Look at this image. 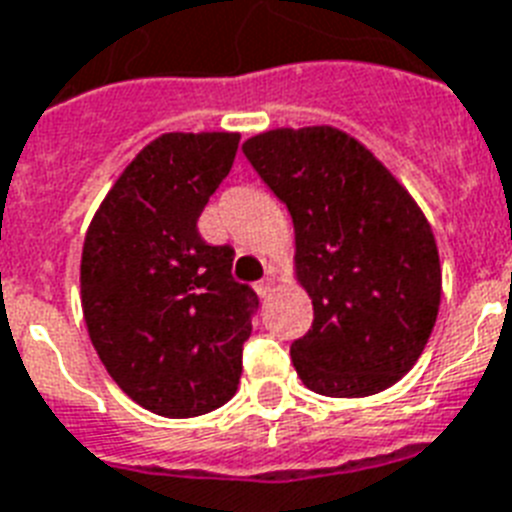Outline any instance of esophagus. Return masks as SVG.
I'll list each match as a JSON object with an SVG mask.
<instances>
[{"mask_svg":"<svg viewBox=\"0 0 512 512\" xmlns=\"http://www.w3.org/2000/svg\"><path fill=\"white\" fill-rule=\"evenodd\" d=\"M255 289H257V294H260V297H268V294L273 292V289H276V281H273V278H270V276H265L263 281H260V284L255 286Z\"/></svg>","mask_w":512,"mask_h":512,"instance_id":"34e87169","label":"esophagus"}]
</instances>
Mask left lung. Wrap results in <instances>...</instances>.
<instances>
[{
    "instance_id": "obj_1",
    "label": "left lung",
    "mask_w": 512,
    "mask_h": 512,
    "mask_svg": "<svg viewBox=\"0 0 512 512\" xmlns=\"http://www.w3.org/2000/svg\"><path fill=\"white\" fill-rule=\"evenodd\" d=\"M244 155L294 223V278L313 328L292 344L307 389L371 397L405 376L434 331L442 265L434 231L392 170L334 126L273 128Z\"/></svg>"
}]
</instances>
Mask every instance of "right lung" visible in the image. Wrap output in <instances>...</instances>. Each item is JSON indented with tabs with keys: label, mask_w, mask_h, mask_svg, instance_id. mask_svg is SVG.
<instances>
[{
	"label": "right lung",
	"mask_w": 512,
	"mask_h": 512,
	"mask_svg": "<svg viewBox=\"0 0 512 512\" xmlns=\"http://www.w3.org/2000/svg\"><path fill=\"white\" fill-rule=\"evenodd\" d=\"M239 134H162L128 162L83 239L89 339L123 392L162 418L226 405L242 378L257 297L231 276L234 249L197 220L234 165Z\"/></svg>",
	"instance_id": "obj_1"
}]
</instances>
